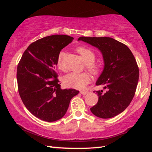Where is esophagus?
Masks as SVG:
<instances>
[{"label":"esophagus","instance_id":"34e87169","mask_svg":"<svg viewBox=\"0 0 152 152\" xmlns=\"http://www.w3.org/2000/svg\"><path fill=\"white\" fill-rule=\"evenodd\" d=\"M80 93H81L82 94L84 95V94H88V91H80Z\"/></svg>","mask_w":152,"mask_h":152}]
</instances>
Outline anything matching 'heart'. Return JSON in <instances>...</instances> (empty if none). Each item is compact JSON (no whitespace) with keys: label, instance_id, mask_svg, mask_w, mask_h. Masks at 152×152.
Wrapping results in <instances>:
<instances>
[{"label":"heart","instance_id":"b5f03b06","mask_svg":"<svg viewBox=\"0 0 152 152\" xmlns=\"http://www.w3.org/2000/svg\"><path fill=\"white\" fill-rule=\"evenodd\" d=\"M76 51L78 52L83 59L84 62L86 64V68L91 72L97 75L101 72V66L100 64H94L95 56L94 53L90 49L83 46H80L76 48ZM64 56V51H60L59 53L57 58V66L61 70H64L63 65V58ZM91 80V76L88 72L76 73L72 72L64 78L63 82L66 86L74 88L76 89H82L86 86Z\"/></svg>","mask_w":152,"mask_h":152}]
</instances>
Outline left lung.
Wrapping results in <instances>:
<instances>
[{"label":"left lung","mask_w":152,"mask_h":152,"mask_svg":"<svg viewBox=\"0 0 152 152\" xmlns=\"http://www.w3.org/2000/svg\"><path fill=\"white\" fill-rule=\"evenodd\" d=\"M82 41L97 48L104 60V69L96 82L104 91H96V104L91 108L95 116L109 119L126 109L134 96L139 80V68L134 56L127 45L111 37H80Z\"/></svg>","instance_id":"1"}]
</instances>
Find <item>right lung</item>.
<instances>
[{
  "label": "right lung",
  "instance_id": "obj_1",
  "mask_svg": "<svg viewBox=\"0 0 152 152\" xmlns=\"http://www.w3.org/2000/svg\"><path fill=\"white\" fill-rule=\"evenodd\" d=\"M74 38L53 35L38 39L24 51L17 66L18 91L27 110L42 121L53 122L65 115L75 89L60 87L56 72L59 53Z\"/></svg>",
  "mask_w": 152,
  "mask_h": 152
}]
</instances>
